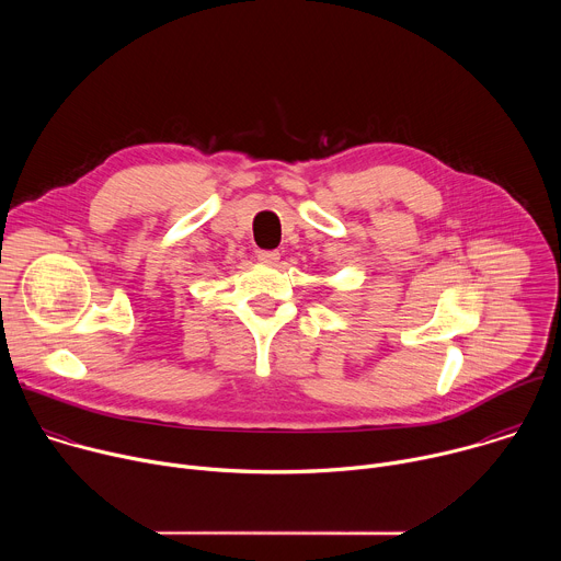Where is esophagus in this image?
I'll list each match as a JSON object with an SVG mask.
<instances>
[{
    "label": "esophagus",
    "instance_id": "34e87169",
    "mask_svg": "<svg viewBox=\"0 0 561 561\" xmlns=\"http://www.w3.org/2000/svg\"><path fill=\"white\" fill-rule=\"evenodd\" d=\"M257 260L262 264H275L279 260V251H257Z\"/></svg>",
    "mask_w": 561,
    "mask_h": 561
}]
</instances>
